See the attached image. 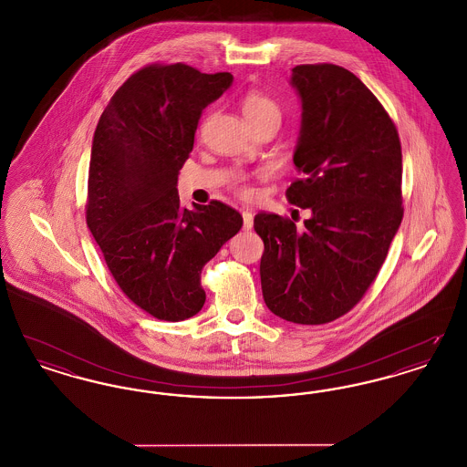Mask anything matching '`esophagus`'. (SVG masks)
Returning a JSON list of instances; mask_svg holds the SVG:
<instances>
[{"label":"esophagus","mask_w":467,"mask_h":467,"mask_svg":"<svg viewBox=\"0 0 467 467\" xmlns=\"http://www.w3.org/2000/svg\"><path fill=\"white\" fill-rule=\"evenodd\" d=\"M242 217H244V231H250L254 227V215L250 212H242Z\"/></svg>","instance_id":"esophagus-1"}]
</instances>
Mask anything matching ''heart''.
I'll use <instances>...</instances> for the list:
<instances>
[{"instance_id": "obj_1", "label": "heart", "mask_w": 467, "mask_h": 467, "mask_svg": "<svg viewBox=\"0 0 467 467\" xmlns=\"http://www.w3.org/2000/svg\"><path fill=\"white\" fill-rule=\"evenodd\" d=\"M240 105H242V111H244L246 122L250 124V128H254V126H257L261 122H266V120H275L278 124L282 120L280 105L271 96H267V94L261 92V90H246L244 96H242V103ZM233 187L244 198H248L252 194V189L244 182V177H234Z\"/></svg>"}]
</instances>
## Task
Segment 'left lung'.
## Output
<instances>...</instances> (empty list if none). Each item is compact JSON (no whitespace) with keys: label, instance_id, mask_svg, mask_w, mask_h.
<instances>
[{"label":"left lung","instance_id":"left-lung-1","mask_svg":"<svg viewBox=\"0 0 467 467\" xmlns=\"http://www.w3.org/2000/svg\"><path fill=\"white\" fill-rule=\"evenodd\" d=\"M303 105L287 200L308 208L305 229L257 213L261 285L280 318L320 326L348 313L377 278L402 221L398 130L360 78L336 65H299Z\"/></svg>","mask_w":467,"mask_h":467}]
</instances>
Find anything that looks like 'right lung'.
<instances>
[{
    "instance_id": "add662e5",
    "label": "right lung",
    "mask_w": 467,
    "mask_h": 467,
    "mask_svg": "<svg viewBox=\"0 0 467 467\" xmlns=\"http://www.w3.org/2000/svg\"><path fill=\"white\" fill-rule=\"evenodd\" d=\"M231 84L227 71L149 65L111 96L94 131L88 225L117 285L159 320L202 308V266L244 225L221 201L182 208L177 191L201 113Z\"/></svg>"
}]
</instances>
